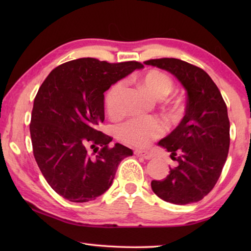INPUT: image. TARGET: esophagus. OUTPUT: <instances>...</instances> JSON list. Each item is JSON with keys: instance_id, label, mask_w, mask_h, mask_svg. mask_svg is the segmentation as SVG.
I'll list each match as a JSON object with an SVG mask.
<instances>
[{"instance_id": "obj_1", "label": "esophagus", "mask_w": 251, "mask_h": 251, "mask_svg": "<svg viewBox=\"0 0 251 251\" xmlns=\"http://www.w3.org/2000/svg\"><path fill=\"white\" fill-rule=\"evenodd\" d=\"M135 155L138 157H142L144 159H151V154L146 151H135Z\"/></svg>"}]
</instances>
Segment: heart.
Listing matches in <instances>:
<instances>
[{"label":"heart","mask_w":251,"mask_h":251,"mask_svg":"<svg viewBox=\"0 0 251 251\" xmlns=\"http://www.w3.org/2000/svg\"><path fill=\"white\" fill-rule=\"evenodd\" d=\"M144 87L156 99H164L173 91V82L167 75L158 71H150L142 76ZM124 83L120 80L109 88L105 96V106L110 116L121 113V95ZM163 122L152 117H134L118 126L117 136L122 142L134 147H145L163 135Z\"/></svg>","instance_id":"1"}]
</instances>
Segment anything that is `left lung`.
Wrapping results in <instances>:
<instances>
[{
    "instance_id": "8db88e82",
    "label": "left lung",
    "mask_w": 251,
    "mask_h": 251,
    "mask_svg": "<svg viewBox=\"0 0 251 251\" xmlns=\"http://www.w3.org/2000/svg\"><path fill=\"white\" fill-rule=\"evenodd\" d=\"M144 64L169 72L187 92L185 116L158 143L178 165L164 180H152L151 189L175 205L197 202L214 188L226 163L230 143L226 103L210 76L197 66L178 58Z\"/></svg>"
}]
</instances>
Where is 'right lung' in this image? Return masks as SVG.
Here are the masks:
<instances>
[{"instance_id":"1","label":"right lung","mask_w":251,"mask_h":251,"mask_svg":"<svg viewBox=\"0 0 251 251\" xmlns=\"http://www.w3.org/2000/svg\"><path fill=\"white\" fill-rule=\"evenodd\" d=\"M138 62L84 57L49 74L34 100L29 133L33 154L49 185L73 202L94 201L113 184L118 165L133 151L100 130L104 93Z\"/></svg>"}]
</instances>
